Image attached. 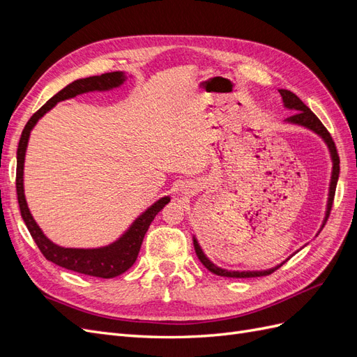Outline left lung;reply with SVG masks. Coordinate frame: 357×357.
<instances>
[{
    "label": "left lung",
    "instance_id": "1",
    "mask_svg": "<svg viewBox=\"0 0 357 357\" xmlns=\"http://www.w3.org/2000/svg\"><path fill=\"white\" fill-rule=\"evenodd\" d=\"M280 95H282V100H283V107L287 110L295 112L294 116L287 117L284 123H290V125H296V126H302L305 129H310L311 132H314L316 135H319L321 138V142L326 144L328 150H329V156H331V162H332V169H331V181H329V192H328V201H326V211H325V218H323V222L320 225V229L317 231L316 236L320 234V231L323 229V226H325L328 218H329V211L332 207V202H333V195H335V188H337V183H338V177H340V158L337 153V149H335V143L331 137V134L326 131V128L321 125V122L317 119V116L312 113L308 107L302 102L298 96L290 92L287 89H278ZM193 247H195V252L199 261L202 262V265L211 271L215 275H220V277H232V278H250V277H262V275H269L271 273H274L275 269H278L282 266L286 261H283L282 264H278L273 268H268V269H247V271H232V269H226V268H220L215 265L214 262H211L208 256L204 253L202 247L199 245L197 236L193 235ZM299 252V250H298ZM296 253V252H295ZM294 253V255H295ZM291 255V256H294Z\"/></svg>",
    "mask_w": 357,
    "mask_h": 357
}]
</instances>
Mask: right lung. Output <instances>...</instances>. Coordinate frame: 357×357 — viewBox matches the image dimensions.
<instances>
[{
  "label": "right lung",
  "mask_w": 357,
  "mask_h": 357,
  "mask_svg": "<svg viewBox=\"0 0 357 357\" xmlns=\"http://www.w3.org/2000/svg\"><path fill=\"white\" fill-rule=\"evenodd\" d=\"M131 77V75H129ZM128 80L125 71H113L105 73L101 75H92V77L79 79L66 86L59 91L55 96L41 107V109L31 116L28 123L25 125L22 135L19 139L17 146V168H16V190H17V201L20 207V214L26 225V228L34 238L36 244L45 255L47 261L56 264L62 268L70 269L74 273H80L84 275L100 277V278H113L123 274L137 261L139 253V247L144 240V235L149 229L150 223L153 222L155 215L165 207L171 201L169 197H162L155 204L150 205L138 218L131 223V226L119 236V238L110 244L102 247L93 248H74V247H62L56 243H53L47 235L41 231L36 219L32 218L29 211L28 202L25 198L24 190V167H25V155L29 142L31 131L34 129L37 122L50 112L58 102L66 101L74 96L88 93V92H107L113 91Z\"/></svg>",
  "instance_id": "right-lung-1"
}]
</instances>
